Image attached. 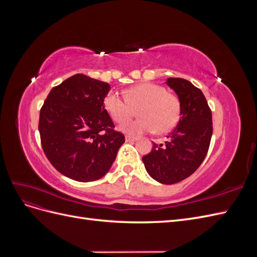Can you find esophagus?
<instances>
[{
    "label": "esophagus",
    "instance_id": "34e87169",
    "mask_svg": "<svg viewBox=\"0 0 257 257\" xmlns=\"http://www.w3.org/2000/svg\"><path fill=\"white\" fill-rule=\"evenodd\" d=\"M125 141L127 143H134V142L137 141V138L136 137H132V136H125Z\"/></svg>",
    "mask_w": 257,
    "mask_h": 257
}]
</instances>
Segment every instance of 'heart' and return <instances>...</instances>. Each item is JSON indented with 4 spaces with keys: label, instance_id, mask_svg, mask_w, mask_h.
<instances>
[{
    "label": "heart",
    "instance_id": "heart-1",
    "mask_svg": "<svg viewBox=\"0 0 257 257\" xmlns=\"http://www.w3.org/2000/svg\"><path fill=\"white\" fill-rule=\"evenodd\" d=\"M105 109L118 123L125 122L138 110L141 119L126 122L121 131L131 135H141L157 131L165 134L172 131L180 120L181 106L179 99L167 93L159 84L142 83L126 91L125 96L109 92L104 98Z\"/></svg>",
    "mask_w": 257,
    "mask_h": 257
}]
</instances>
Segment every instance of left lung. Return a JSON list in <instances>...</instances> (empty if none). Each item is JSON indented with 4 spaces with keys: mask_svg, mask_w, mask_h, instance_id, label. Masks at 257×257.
<instances>
[{
    "mask_svg": "<svg viewBox=\"0 0 257 257\" xmlns=\"http://www.w3.org/2000/svg\"><path fill=\"white\" fill-rule=\"evenodd\" d=\"M165 83L180 102V120L164 145L153 143L143 162L154 180L174 184L190 177L205 160L212 136V113L203 92L192 82L168 78Z\"/></svg>",
    "mask_w": 257,
    "mask_h": 257,
    "instance_id": "8db88e82",
    "label": "left lung"
}]
</instances>
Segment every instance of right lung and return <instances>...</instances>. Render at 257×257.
<instances>
[{"label":"right lung","mask_w":257,"mask_h":257,"mask_svg":"<svg viewBox=\"0 0 257 257\" xmlns=\"http://www.w3.org/2000/svg\"><path fill=\"white\" fill-rule=\"evenodd\" d=\"M109 91V83L76 74L52 88L41 109L38 130L46 157L75 181L104 177L125 142L104 107Z\"/></svg>","instance_id":"1"}]
</instances>
